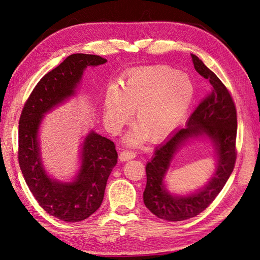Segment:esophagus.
Returning <instances> with one entry per match:
<instances>
[{
	"label": "esophagus",
	"instance_id": "1",
	"mask_svg": "<svg viewBox=\"0 0 260 260\" xmlns=\"http://www.w3.org/2000/svg\"><path fill=\"white\" fill-rule=\"evenodd\" d=\"M136 157V153L133 151H123L120 153L119 158L121 161H126V160H131L133 158Z\"/></svg>",
	"mask_w": 260,
	"mask_h": 260
}]
</instances>
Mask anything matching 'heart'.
<instances>
[{"mask_svg":"<svg viewBox=\"0 0 260 260\" xmlns=\"http://www.w3.org/2000/svg\"><path fill=\"white\" fill-rule=\"evenodd\" d=\"M194 84L188 76L169 66H149L132 71L120 85V94L110 89L105 95L104 110L112 134L121 131L132 112L137 124L126 137L139 145L149 137L162 139L184 119L194 99Z\"/></svg>","mask_w":260,"mask_h":260,"instance_id":"1","label":"heart"}]
</instances>
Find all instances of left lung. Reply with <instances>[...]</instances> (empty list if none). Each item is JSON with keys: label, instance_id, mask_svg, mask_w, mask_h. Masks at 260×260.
<instances>
[{"label": "left lung", "instance_id": "1", "mask_svg": "<svg viewBox=\"0 0 260 260\" xmlns=\"http://www.w3.org/2000/svg\"><path fill=\"white\" fill-rule=\"evenodd\" d=\"M197 73L212 85L211 92L200 102L186 123L162 145L158 146L146 166L147 185L143 201L151 212L160 219L179 222L203 212L223 189L235 168L237 150V110L224 83L191 54ZM207 136L214 142L218 162L214 177L203 189L187 197H176L166 189L164 179L171 160L181 145L189 139Z\"/></svg>", "mask_w": 260, "mask_h": 260}]
</instances>
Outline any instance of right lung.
<instances>
[{"label":"right lung","instance_id":"right-lung-1","mask_svg":"<svg viewBox=\"0 0 260 260\" xmlns=\"http://www.w3.org/2000/svg\"><path fill=\"white\" fill-rule=\"evenodd\" d=\"M107 62L100 55L75 53L47 73L26 100L19 120L18 160L37 203L64 222H80L92 215L104 199L112 168L118 161L114 143L91 132L81 148V166L72 182H59L44 170L37 134L45 113L75 94L88 66Z\"/></svg>","mask_w":260,"mask_h":260}]
</instances>
